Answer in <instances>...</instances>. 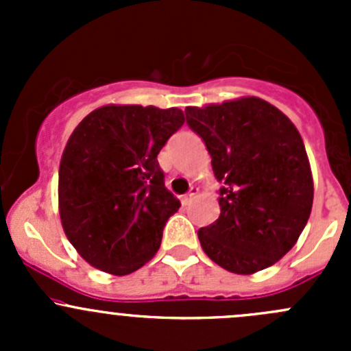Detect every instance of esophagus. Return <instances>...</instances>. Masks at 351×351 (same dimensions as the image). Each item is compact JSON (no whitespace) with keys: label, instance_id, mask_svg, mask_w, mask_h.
Listing matches in <instances>:
<instances>
[{"label":"esophagus","instance_id":"1","mask_svg":"<svg viewBox=\"0 0 351 351\" xmlns=\"http://www.w3.org/2000/svg\"><path fill=\"white\" fill-rule=\"evenodd\" d=\"M197 193H198V189H197V186H192V189H190V192L189 193H186V195H183L182 197V204H190V202H192L193 200V198H195L197 197Z\"/></svg>","mask_w":351,"mask_h":351}]
</instances>
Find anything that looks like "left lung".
I'll return each instance as SVG.
<instances>
[{
  "label": "left lung",
  "instance_id": "obj_1",
  "mask_svg": "<svg viewBox=\"0 0 351 351\" xmlns=\"http://www.w3.org/2000/svg\"><path fill=\"white\" fill-rule=\"evenodd\" d=\"M221 183V215L198 229L202 250L232 274L250 275L292 250L311 215L313 175L289 117L256 97L186 107Z\"/></svg>",
  "mask_w": 351,
  "mask_h": 351
}]
</instances>
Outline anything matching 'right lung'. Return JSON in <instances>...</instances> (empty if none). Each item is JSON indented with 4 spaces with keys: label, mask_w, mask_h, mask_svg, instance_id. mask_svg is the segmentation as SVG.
<instances>
[{
    "label": "right lung",
    "mask_w": 351,
    "mask_h": 351,
    "mask_svg": "<svg viewBox=\"0 0 351 351\" xmlns=\"http://www.w3.org/2000/svg\"><path fill=\"white\" fill-rule=\"evenodd\" d=\"M183 123L180 108L107 105L71 134L59 166V214L91 267L129 275L159 250L180 200L156 158Z\"/></svg>",
    "instance_id": "right-lung-1"
}]
</instances>
